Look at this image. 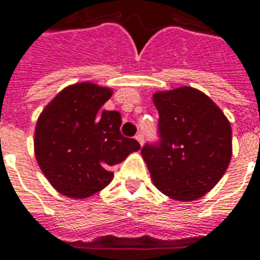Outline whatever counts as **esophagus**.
I'll use <instances>...</instances> for the list:
<instances>
[{
	"label": "esophagus",
	"instance_id": "34e87169",
	"mask_svg": "<svg viewBox=\"0 0 260 260\" xmlns=\"http://www.w3.org/2000/svg\"><path fill=\"white\" fill-rule=\"evenodd\" d=\"M135 139L139 142V143H141V146L143 145V143H145V138H143V135H142V134H138V135L135 136Z\"/></svg>",
	"mask_w": 260,
	"mask_h": 260
}]
</instances>
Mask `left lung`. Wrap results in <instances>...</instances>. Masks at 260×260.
I'll use <instances>...</instances> for the list:
<instances>
[{
    "mask_svg": "<svg viewBox=\"0 0 260 260\" xmlns=\"http://www.w3.org/2000/svg\"><path fill=\"white\" fill-rule=\"evenodd\" d=\"M158 141L142 157L158 191L175 201H195L212 189L231 160V125L202 91L178 87L153 96Z\"/></svg>",
    "mask_w": 260,
    "mask_h": 260,
    "instance_id": "obj_1",
    "label": "left lung"
}]
</instances>
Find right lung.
I'll return each instance as SVG.
<instances>
[{
    "instance_id": "1",
    "label": "right lung",
    "mask_w": 260,
    "mask_h": 260,
    "mask_svg": "<svg viewBox=\"0 0 260 260\" xmlns=\"http://www.w3.org/2000/svg\"><path fill=\"white\" fill-rule=\"evenodd\" d=\"M113 91L93 83L65 87L43 110L35 154L43 174L65 196L86 198L111 182V167L141 149L125 138L118 111L102 110Z\"/></svg>"
}]
</instances>
